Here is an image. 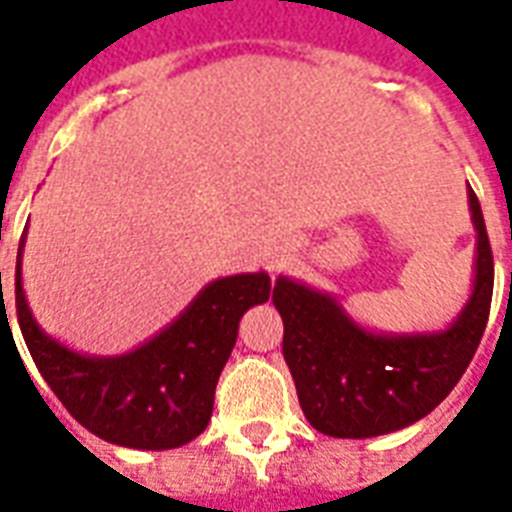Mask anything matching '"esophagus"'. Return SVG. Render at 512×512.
Returning <instances> with one entry per match:
<instances>
[{
	"instance_id": "34e87169",
	"label": "esophagus",
	"mask_w": 512,
	"mask_h": 512,
	"mask_svg": "<svg viewBox=\"0 0 512 512\" xmlns=\"http://www.w3.org/2000/svg\"><path fill=\"white\" fill-rule=\"evenodd\" d=\"M288 257H290L288 246H274V249L266 255L268 271H277V268L285 266V263H288Z\"/></svg>"
}]
</instances>
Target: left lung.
Instances as JSON below:
<instances>
[{
	"mask_svg": "<svg viewBox=\"0 0 512 512\" xmlns=\"http://www.w3.org/2000/svg\"><path fill=\"white\" fill-rule=\"evenodd\" d=\"M474 279L461 312L441 329L381 332L359 323L334 293L279 274L274 307L285 323L282 354L304 417L334 439H373L428 417L461 381L483 340L494 257L469 186Z\"/></svg>",
	"mask_w": 512,
	"mask_h": 512,
	"instance_id": "8db88e82",
	"label": "left lung"
}]
</instances>
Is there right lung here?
<instances>
[{
  "label": "right lung",
  "instance_id": "add662e5",
  "mask_svg": "<svg viewBox=\"0 0 512 512\" xmlns=\"http://www.w3.org/2000/svg\"><path fill=\"white\" fill-rule=\"evenodd\" d=\"M24 244L27 233L16 257L18 326L40 376L71 417L98 439L131 450H172L197 439L211 422L213 392L233 354L238 323L271 296L266 271L213 279L150 340L126 354L98 356L73 351L35 321L21 279Z\"/></svg>",
  "mask_w": 512,
  "mask_h": 512
}]
</instances>
